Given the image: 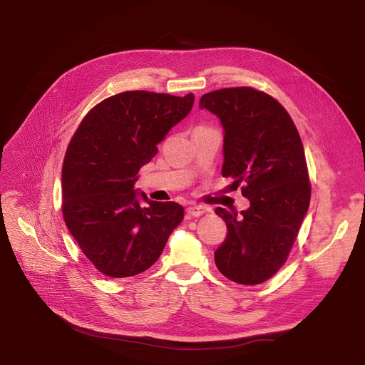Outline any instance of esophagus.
I'll return each instance as SVG.
<instances>
[{"label": "esophagus", "instance_id": "esophagus-1", "mask_svg": "<svg viewBox=\"0 0 365 365\" xmlns=\"http://www.w3.org/2000/svg\"><path fill=\"white\" fill-rule=\"evenodd\" d=\"M208 212H210V208H207V207H204V205H197V204L189 205V207L186 208V213H187V216H190V217H200V216H202V215H205V213H208Z\"/></svg>", "mask_w": 365, "mask_h": 365}]
</instances>
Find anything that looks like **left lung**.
<instances>
[{"label": "left lung", "instance_id": "8db88e82", "mask_svg": "<svg viewBox=\"0 0 365 365\" xmlns=\"http://www.w3.org/2000/svg\"><path fill=\"white\" fill-rule=\"evenodd\" d=\"M200 108L220 120L223 178L245 183L250 207L216 208L227 227L215 252L217 269L231 281L255 285L278 272L308 213L311 183L299 131L274 98L252 87L204 94Z\"/></svg>", "mask_w": 365, "mask_h": 365}]
</instances>
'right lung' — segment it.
Returning a JSON list of instances; mask_svg holds the SVG:
<instances>
[{"label":"right lung","instance_id":"right-lung-1","mask_svg":"<svg viewBox=\"0 0 365 365\" xmlns=\"http://www.w3.org/2000/svg\"><path fill=\"white\" fill-rule=\"evenodd\" d=\"M194 99L192 93L124 91L96 105L75 131L62 168V212L71 235L103 275L145 272L183 220L180 204L150 201L134 183Z\"/></svg>","mask_w":365,"mask_h":365}]
</instances>
